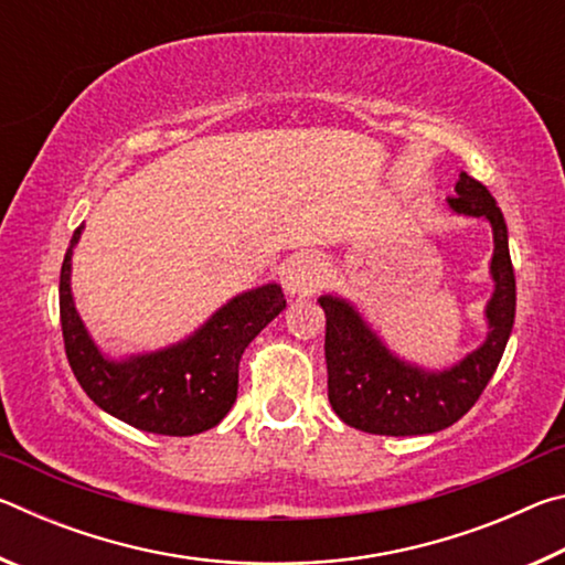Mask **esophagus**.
I'll list each match as a JSON object with an SVG mask.
<instances>
[{"label":"esophagus","instance_id":"obj_1","mask_svg":"<svg viewBox=\"0 0 565 565\" xmlns=\"http://www.w3.org/2000/svg\"><path fill=\"white\" fill-rule=\"evenodd\" d=\"M323 262L321 256L311 252L294 254L284 266V289L291 296H309L321 286L323 281Z\"/></svg>","mask_w":565,"mask_h":565}]
</instances>
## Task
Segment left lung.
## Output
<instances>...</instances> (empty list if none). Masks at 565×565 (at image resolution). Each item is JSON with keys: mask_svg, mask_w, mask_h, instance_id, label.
<instances>
[{"mask_svg": "<svg viewBox=\"0 0 565 565\" xmlns=\"http://www.w3.org/2000/svg\"><path fill=\"white\" fill-rule=\"evenodd\" d=\"M456 196L448 209L456 216L489 222L493 256L489 274L493 281L486 301V339L446 369H426L406 361L381 339L356 303L337 294H321L319 306L327 313V371L329 404L351 428L379 436H424L454 426L499 369L515 319V276L509 254V228L499 204L481 181L458 174Z\"/></svg>", "mask_w": 565, "mask_h": 565, "instance_id": "1", "label": "left lung"}]
</instances>
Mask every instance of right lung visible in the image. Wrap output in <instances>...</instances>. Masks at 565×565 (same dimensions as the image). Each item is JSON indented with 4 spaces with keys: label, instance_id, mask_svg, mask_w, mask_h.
Instances as JSON below:
<instances>
[{
    "label": "right lung",
    "instance_id": "1",
    "mask_svg": "<svg viewBox=\"0 0 565 565\" xmlns=\"http://www.w3.org/2000/svg\"><path fill=\"white\" fill-rule=\"evenodd\" d=\"M82 232L84 224L72 236L60 274L64 349L79 386L109 416L147 434L194 436L222 424L236 401L246 347L286 309L281 284L232 296L177 343L111 356L92 339L74 303L72 256Z\"/></svg>",
    "mask_w": 565,
    "mask_h": 565
}]
</instances>
